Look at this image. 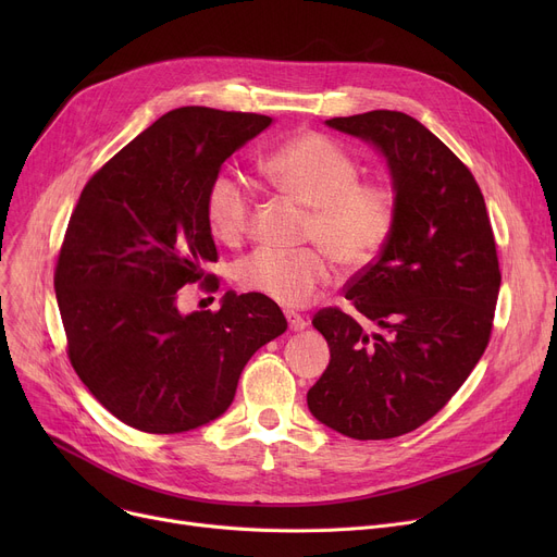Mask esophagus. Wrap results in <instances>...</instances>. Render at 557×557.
Segmentation results:
<instances>
[{"mask_svg": "<svg viewBox=\"0 0 557 557\" xmlns=\"http://www.w3.org/2000/svg\"><path fill=\"white\" fill-rule=\"evenodd\" d=\"M284 318H286V323H288V330H290V332H302V330L307 327L305 315H300L298 311L286 309V311H284Z\"/></svg>", "mask_w": 557, "mask_h": 557, "instance_id": "1", "label": "esophagus"}]
</instances>
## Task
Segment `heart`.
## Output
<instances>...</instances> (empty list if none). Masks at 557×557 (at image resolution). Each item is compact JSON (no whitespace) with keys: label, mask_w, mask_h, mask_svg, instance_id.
I'll use <instances>...</instances> for the list:
<instances>
[{"label":"heart","mask_w":557,"mask_h":557,"mask_svg":"<svg viewBox=\"0 0 557 557\" xmlns=\"http://www.w3.org/2000/svg\"><path fill=\"white\" fill-rule=\"evenodd\" d=\"M271 187L309 208L307 242L313 248H259L239 259L234 280L282 307H305L332 277V259L343 271H361L388 246L399 216L391 183L359 181V162L320 133H300L261 162ZM252 185L242 173L219 171L205 194V216L214 237L239 244L252 219Z\"/></svg>","instance_id":"heart-1"}]
</instances>
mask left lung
<instances>
[{"instance_id":"left-lung-1","label":"left lung","mask_w":557,"mask_h":557,"mask_svg":"<svg viewBox=\"0 0 557 557\" xmlns=\"http://www.w3.org/2000/svg\"><path fill=\"white\" fill-rule=\"evenodd\" d=\"M327 126L372 141L399 196L388 246L345 286L368 334L338 307L313 315L330 366L309 388L315 420L357 441H386L431 420L465 384L492 334L502 271L472 171L413 116L372 110Z\"/></svg>"}]
</instances>
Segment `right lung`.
Returning <instances> with one entry per match:
<instances>
[{"mask_svg":"<svg viewBox=\"0 0 557 557\" xmlns=\"http://www.w3.org/2000/svg\"><path fill=\"white\" fill-rule=\"evenodd\" d=\"M271 116L175 108L110 158L81 191L53 288L67 357L101 406L144 433L223 416L244 366L284 334L280 307L225 294L219 311H178L181 288L216 290L205 194L221 164Z\"/></svg>","mask_w":557,"mask_h":557,"instance_id":"right-lung-1","label":"right lung"}]
</instances>
